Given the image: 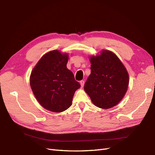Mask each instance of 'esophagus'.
<instances>
[{
	"mask_svg": "<svg viewBox=\"0 0 155 155\" xmlns=\"http://www.w3.org/2000/svg\"><path fill=\"white\" fill-rule=\"evenodd\" d=\"M84 81H81V82H80V84H81V87H83L84 86Z\"/></svg>",
	"mask_w": 155,
	"mask_h": 155,
	"instance_id": "esophagus-1",
	"label": "esophagus"
}]
</instances>
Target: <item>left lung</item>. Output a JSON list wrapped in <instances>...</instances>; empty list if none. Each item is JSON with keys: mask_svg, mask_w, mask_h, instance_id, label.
I'll return each instance as SVG.
<instances>
[{"mask_svg": "<svg viewBox=\"0 0 155 155\" xmlns=\"http://www.w3.org/2000/svg\"><path fill=\"white\" fill-rule=\"evenodd\" d=\"M91 74L84 90L98 107L109 109L120 102L127 90L129 74L126 68L113 52L102 50L90 57Z\"/></svg>", "mask_w": 155, "mask_h": 155, "instance_id": "obj_1", "label": "left lung"}]
</instances>
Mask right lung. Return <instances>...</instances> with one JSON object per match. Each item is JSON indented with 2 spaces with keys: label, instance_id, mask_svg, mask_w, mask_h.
Wrapping results in <instances>:
<instances>
[{
  "label": "right lung",
  "instance_id": "add662e5",
  "mask_svg": "<svg viewBox=\"0 0 155 155\" xmlns=\"http://www.w3.org/2000/svg\"><path fill=\"white\" fill-rule=\"evenodd\" d=\"M68 55L58 50L46 53L33 69L30 86L41 106L60 113L71 106L73 97L81 84L67 68Z\"/></svg>",
  "mask_w": 155,
  "mask_h": 155
}]
</instances>
